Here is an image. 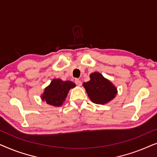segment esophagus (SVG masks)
Wrapping results in <instances>:
<instances>
[{
  "mask_svg": "<svg viewBox=\"0 0 157 157\" xmlns=\"http://www.w3.org/2000/svg\"><path fill=\"white\" fill-rule=\"evenodd\" d=\"M75 83H76V84L77 86H81V84H82V82L80 80H78V79H76L75 80Z\"/></svg>",
  "mask_w": 157,
  "mask_h": 157,
  "instance_id": "34e87169",
  "label": "esophagus"
}]
</instances>
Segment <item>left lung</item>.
I'll return each mask as SVG.
<instances>
[{"mask_svg": "<svg viewBox=\"0 0 157 157\" xmlns=\"http://www.w3.org/2000/svg\"><path fill=\"white\" fill-rule=\"evenodd\" d=\"M90 81L83 83L86 91L92 102L106 104L116 97L117 88L101 74L94 72L90 74Z\"/></svg>", "mask_w": 157, "mask_h": 157, "instance_id": "obj_1", "label": "left lung"}]
</instances>
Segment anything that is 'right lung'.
Masks as SVG:
<instances>
[{"label":"right lung","instance_id":"right-lung-1","mask_svg":"<svg viewBox=\"0 0 157 157\" xmlns=\"http://www.w3.org/2000/svg\"><path fill=\"white\" fill-rule=\"evenodd\" d=\"M75 86L76 84L72 81H64L60 78L53 79L50 84L45 88L40 98L48 105L59 107L65 101L69 90Z\"/></svg>","mask_w":157,"mask_h":157}]
</instances>
